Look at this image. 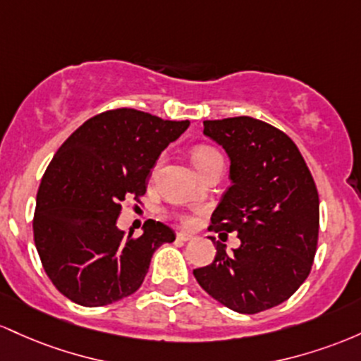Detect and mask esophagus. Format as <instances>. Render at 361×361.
Returning <instances> with one entry per match:
<instances>
[{"instance_id": "esophagus-1", "label": "esophagus", "mask_w": 361, "mask_h": 361, "mask_svg": "<svg viewBox=\"0 0 361 361\" xmlns=\"http://www.w3.org/2000/svg\"><path fill=\"white\" fill-rule=\"evenodd\" d=\"M177 240H179V242L192 240V235L191 233H185V232H179V233H177Z\"/></svg>"}]
</instances>
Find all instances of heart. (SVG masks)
Wrapping results in <instances>:
<instances>
[{"mask_svg":"<svg viewBox=\"0 0 361 361\" xmlns=\"http://www.w3.org/2000/svg\"><path fill=\"white\" fill-rule=\"evenodd\" d=\"M192 164L196 167L200 176H202L204 172H208L209 169L216 167V165H224V159H221L220 153L212 147H197L192 149ZM184 221H189V218L184 216Z\"/></svg>","mask_w":361,"mask_h":361,"instance_id":"1","label":"heart"}]
</instances>
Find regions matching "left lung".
Wrapping results in <instances>:
<instances>
[{"mask_svg": "<svg viewBox=\"0 0 361 361\" xmlns=\"http://www.w3.org/2000/svg\"><path fill=\"white\" fill-rule=\"evenodd\" d=\"M202 135L230 159L232 185L212 214L214 232H237L226 252L194 269L201 288L238 314L273 309L309 276L319 237V194L297 145L254 117L204 121Z\"/></svg>", "mask_w": 361, "mask_h": 361, "instance_id": "obj_1", "label": "left lung"}]
</instances>
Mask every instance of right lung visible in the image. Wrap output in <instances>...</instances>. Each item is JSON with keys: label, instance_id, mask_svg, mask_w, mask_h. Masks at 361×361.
Masks as SVG:
<instances>
[{"label": "right lung", "instance_id": "1", "mask_svg": "<svg viewBox=\"0 0 361 361\" xmlns=\"http://www.w3.org/2000/svg\"><path fill=\"white\" fill-rule=\"evenodd\" d=\"M189 121L116 109L92 117L61 145L44 173L34 240L64 297L83 307L123 300L140 288L153 252L176 233L148 220L141 237L117 226L123 201L143 196L157 160Z\"/></svg>", "mask_w": 361, "mask_h": 361}]
</instances>
